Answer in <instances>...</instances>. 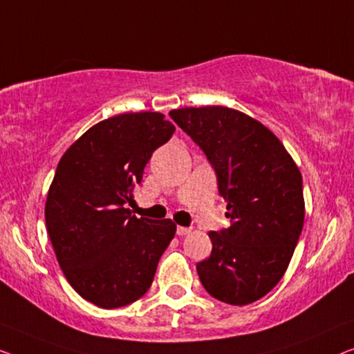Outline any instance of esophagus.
<instances>
[{"label":"esophagus","instance_id":"1","mask_svg":"<svg viewBox=\"0 0 354 354\" xmlns=\"http://www.w3.org/2000/svg\"><path fill=\"white\" fill-rule=\"evenodd\" d=\"M189 232H191V227H184V226H178L176 227L178 236H187Z\"/></svg>","mask_w":354,"mask_h":354}]
</instances>
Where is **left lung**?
<instances>
[{"label": "left lung", "mask_w": 354, "mask_h": 354, "mask_svg": "<svg viewBox=\"0 0 354 354\" xmlns=\"http://www.w3.org/2000/svg\"><path fill=\"white\" fill-rule=\"evenodd\" d=\"M170 117L207 156L231 220L208 234L213 248L197 263L198 279L229 305L260 300L281 281L300 239V170L270 129L234 109L186 107Z\"/></svg>", "instance_id": "left-lung-1"}]
</instances>
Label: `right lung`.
I'll list each match as a JSON object with an SVG mask.
<instances>
[{
    "mask_svg": "<svg viewBox=\"0 0 354 354\" xmlns=\"http://www.w3.org/2000/svg\"><path fill=\"white\" fill-rule=\"evenodd\" d=\"M175 129L158 112L122 113L89 128L57 165L44 207L49 239L68 283L104 310L149 290L175 237L171 220L136 218L127 208L152 152Z\"/></svg>",
    "mask_w": 354,
    "mask_h": 354,
    "instance_id": "obj_1",
    "label": "right lung"
}]
</instances>
